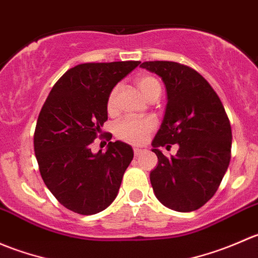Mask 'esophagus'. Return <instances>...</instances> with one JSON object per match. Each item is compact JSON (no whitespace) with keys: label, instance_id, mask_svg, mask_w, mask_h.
Here are the masks:
<instances>
[{"label":"esophagus","instance_id":"obj_1","mask_svg":"<svg viewBox=\"0 0 258 258\" xmlns=\"http://www.w3.org/2000/svg\"><path fill=\"white\" fill-rule=\"evenodd\" d=\"M142 148H139V147H134V153H135V156H139L140 153H142Z\"/></svg>","mask_w":258,"mask_h":258}]
</instances>
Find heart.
Returning a JSON list of instances; mask_svg holds the SVG:
<instances>
[{
  "label": "heart",
  "instance_id": "obj_1",
  "mask_svg": "<svg viewBox=\"0 0 258 258\" xmlns=\"http://www.w3.org/2000/svg\"><path fill=\"white\" fill-rule=\"evenodd\" d=\"M137 86L144 93L146 98H151L152 96L161 93L160 82L151 76H141L137 80ZM117 93H118V86L111 91L107 100L108 111H113L117 102ZM156 128V121L153 118H134V117H124L119 119L114 124V135L119 140L130 144L140 145L144 144L148 139L153 130Z\"/></svg>",
  "mask_w": 258,
  "mask_h": 258
}]
</instances>
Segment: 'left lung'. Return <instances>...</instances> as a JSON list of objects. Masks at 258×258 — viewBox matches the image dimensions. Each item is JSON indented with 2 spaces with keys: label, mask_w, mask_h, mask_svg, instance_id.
I'll use <instances>...</instances> for the list:
<instances>
[{
  "label": "left lung",
  "mask_w": 258,
  "mask_h": 258,
  "mask_svg": "<svg viewBox=\"0 0 258 258\" xmlns=\"http://www.w3.org/2000/svg\"><path fill=\"white\" fill-rule=\"evenodd\" d=\"M142 69L165 83L167 105L152 141L158 165L151 171L153 192L163 206L191 212L217 191L231 160L232 132L217 93L197 71L171 61H147ZM177 143L167 159L160 147Z\"/></svg>",
  "instance_id": "obj_1"
}]
</instances>
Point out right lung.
Listing matches in <instances>:
<instances>
[{
    "label": "right lung",
    "mask_w": 258,
    "mask_h": 258,
    "mask_svg": "<svg viewBox=\"0 0 258 258\" xmlns=\"http://www.w3.org/2000/svg\"><path fill=\"white\" fill-rule=\"evenodd\" d=\"M140 61L82 63L69 70L49 92L33 137L41 176L57 201L80 215L107 209L118 194L134 158L124 142H108L106 152L90 145L107 121L111 91Z\"/></svg>",
    "instance_id": "obj_1"
}]
</instances>
